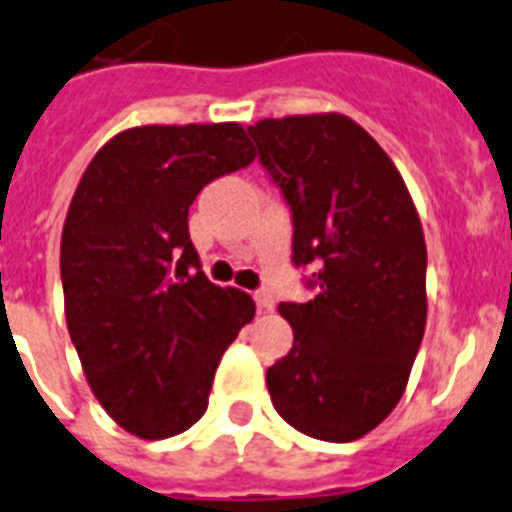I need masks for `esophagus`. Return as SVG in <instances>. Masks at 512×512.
<instances>
[{"instance_id":"obj_1","label":"esophagus","mask_w":512,"mask_h":512,"mask_svg":"<svg viewBox=\"0 0 512 512\" xmlns=\"http://www.w3.org/2000/svg\"><path fill=\"white\" fill-rule=\"evenodd\" d=\"M255 302H257V309H260V312H273V309H276V299H273L268 291H257Z\"/></svg>"}]
</instances>
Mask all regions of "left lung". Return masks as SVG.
Listing matches in <instances>:
<instances>
[{"label": "left lung", "mask_w": 512, "mask_h": 512, "mask_svg": "<svg viewBox=\"0 0 512 512\" xmlns=\"http://www.w3.org/2000/svg\"><path fill=\"white\" fill-rule=\"evenodd\" d=\"M294 218V265L315 299L281 302L294 349L268 369V393L294 429L351 442L398 406L427 325V244L390 156L343 114L249 127Z\"/></svg>", "instance_id": "obj_1"}]
</instances>
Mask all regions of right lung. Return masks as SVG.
Returning <instances> with one entry per match:
<instances>
[{
  "mask_svg": "<svg viewBox=\"0 0 512 512\" xmlns=\"http://www.w3.org/2000/svg\"><path fill=\"white\" fill-rule=\"evenodd\" d=\"M242 124H143L88 163L62 229L64 315L106 414L143 440L205 414L223 351L255 317L252 296L200 270L190 205L255 161Z\"/></svg>",
  "mask_w": 512,
  "mask_h": 512,
  "instance_id": "obj_1",
  "label": "right lung"
}]
</instances>
